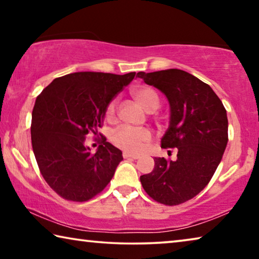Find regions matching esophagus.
I'll return each instance as SVG.
<instances>
[{
    "label": "esophagus",
    "mask_w": 259,
    "mask_h": 259,
    "mask_svg": "<svg viewBox=\"0 0 259 259\" xmlns=\"http://www.w3.org/2000/svg\"><path fill=\"white\" fill-rule=\"evenodd\" d=\"M123 157L124 159H133V160H137L139 159V155H136V154H131V153H128V152H123Z\"/></svg>",
    "instance_id": "esophagus-1"
}]
</instances>
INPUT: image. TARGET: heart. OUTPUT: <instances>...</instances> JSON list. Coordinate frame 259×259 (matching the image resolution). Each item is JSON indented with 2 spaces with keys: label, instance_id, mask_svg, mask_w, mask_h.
I'll return each instance as SVG.
<instances>
[{
  "label": "heart",
  "instance_id": "b5f03b06",
  "mask_svg": "<svg viewBox=\"0 0 259 259\" xmlns=\"http://www.w3.org/2000/svg\"><path fill=\"white\" fill-rule=\"evenodd\" d=\"M131 95L144 111L147 113L154 112L159 107L160 99L156 91L150 87L135 88L131 91ZM116 116V100H113L108 104L106 108V119L113 122ZM152 135L146 129H133L128 126H121L112 134L111 140L116 147L121 148L128 153H140L145 150V147L150 144Z\"/></svg>",
  "mask_w": 259,
  "mask_h": 259
}]
</instances>
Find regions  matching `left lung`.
Masks as SVG:
<instances>
[{"mask_svg": "<svg viewBox=\"0 0 259 259\" xmlns=\"http://www.w3.org/2000/svg\"><path fill=\"white\" fill-rule=\"evenodd\" d=\"M137 75L168 99L169 128L161 147L178 150L175 161L155 157L154 169L140 176V183L157 202L184 203L208 185L221 163L229 140L226 109L210 85L182 69Z\"/></svg>", "mask_w": 259, "mask_h": 259, "instance_id": "left-lung-1", "label": "left lung"}]
</instances>
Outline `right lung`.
I'll list each match as a JSON object with an SVG mask.
<instances>
[{"instance_id":"obj_1","label":"right lung","mask_w":259,"mask_h":259,"mask_svg":"<svg viewBox=\"0 0 259 259\" xmlns=\"http://www.w3.org/2000/svg\"><path fill=\"white\" fill-rule=\"evenodd\" d=\"M135 75L71 73L37 96L30 126L33 152L43 178L61 198L83 202L111 182L122 152L99 134L102 143L93 154L85 137L98 136L108 104Z\"/></svg>"}]
</instances>
